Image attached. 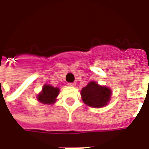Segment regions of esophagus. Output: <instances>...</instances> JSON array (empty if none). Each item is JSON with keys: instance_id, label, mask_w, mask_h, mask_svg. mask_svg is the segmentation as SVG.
Masks as SVG:
<instances>
[{"instance_id": "obj_1", "label": "esophagus", "mask_w": 149, "mask_h": 149, "mask_svg": "<svg viewBox=\"0 0 149 149\" xmlns=\"http://www.w3.org/2000/svg\"><path fill=\"white\" fill-rule=\"evenodd\" d=\"M68 86H72V87H74V86H76V83H75V82H73V83H68Z\"/></svg>"}]
</instances>
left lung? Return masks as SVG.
Masks as SVG:
<instances>
[{
    "instance_id": "8db88e82",
    "label": "left lung",
    "mask_w": 149,
    "mask_h": 149,
    "mask_svg": "<svg viewBox=\"0 0 149 149\" xmlns=\"http://www.w3.org/2000/svg\"><path fill=\"white\" fill-rule=\"evenodd\" d=\"M81 98L85 104L93 108H101L109 102L112 91L106 86H101L91 81L81 92Z\"/></svg>"
}]
</instances>
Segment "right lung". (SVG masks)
Instances as JSON below:
<instances>
[{
	"mask_svg": "<svg viewBox=\"0 0 149 149\" xmlns=\"http://www.w3.org/2000/svg\"><path fill=\"white\" fill-rule=\"evenodd\" d=\"M59 92L60 90L58 88H54L49 84H45L42 88V91L37 96V100L40 103L45 104L55 103L56 100V98L58 96Z\"/></svg>",
	"mask_w": 149,
	"mask_h": 149,
	"instance_id": "obj_1",
	"label": "right lung"
}]
</instances>
